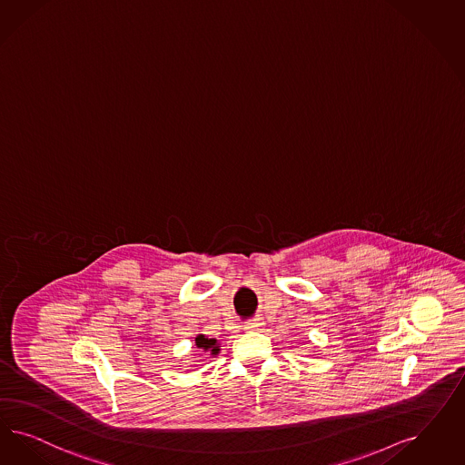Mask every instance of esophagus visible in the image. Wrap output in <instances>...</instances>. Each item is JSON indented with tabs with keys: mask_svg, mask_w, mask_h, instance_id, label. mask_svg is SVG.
<instances>
[{
	"mask_svg": "<svg viewBox=\"0 0 465 465\" xmlns=\"http://www.w3.org/2000/svg\"><path fill=\"white\" fill-rule=\"evenodd\" d=\"M259 326H262V321L259 320V318L245 321V324H243V328H245L247 331H252V330H257Z\"/></svg>",
	"mask_w": 465,
	"mask_h": 465,
	"instance_id": "esophagus-1",
	"label": "esophagus"
}]
</instances>
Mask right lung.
<instances>
[{"mask_svg":"<svg viewBox=\"0 0 465 465\" xmlns=\"http://www.w3.org/2000/svg\"><path fill=\"white\" fill-rule=\"evenodd\" d=\"M195 345L199 347V349H204V351H209L211 353H218V347H216V340H209V338L204 337V335H199V337L195 338Z\"/></svg>","mask_w":465,"mask_h":465,"instance_id":"1","label":"right lung"}]
</instances>
